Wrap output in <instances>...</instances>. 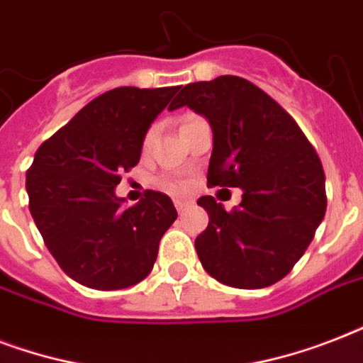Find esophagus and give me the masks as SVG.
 Returning a JSON list of instances; mask_svg holds the SVG:
<instances>
[{"label":"esophagus","mask_w":363,"mask_h":363,"mask_svg":"<svg viewBox=\"0 0 363 363\" xmlns=\"http://www.w3.org/2000/svg\"><path fill=\"white\" fill-rule=\"evenodd\" d=\"M188 201H184V199H175V207H177V211H179V213H182V211L186 209L188 207Z\"/></svg>","instance_id":"1"}]
</instances>
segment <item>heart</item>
<instances>
[{
  "label": "heart",
  "mask_w": 363,
  "mask_h": 363,
  "mask_svg": "<svg viewBox=\"0 0 363 363\" xmlns=\"http://www.w3.org/2000/svg\"><path fill=\"white\" fill-rule=\"evenodd\" d=\"M196 121H199V116L188 115L186 118H184V122H182V128L188 124H192V122ZM150 139H152V130L148 131L147 135H145V147L150 143ZM156 184H158V186L167 194H182L188 188L186 179H179V177H162V179L156 181Z\"/></svg>",
  "instance_id": "obj_1"
}]
</instances>
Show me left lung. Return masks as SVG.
Returning <instances> with one entry per match:
<instances>
[{"mask_svg":"<svg viewBox=\"0 0 363 363\" xmlns=\"http://www.w3.org/2000/svg\"><path fill=\"white\" fill-rule=\"evenodd\" d=\"M184 105L213 128L207 184L242 190L232 211L213 196L198 199L209 215L196 238L199 262L228 286H271L292 271L326 215L320 158L298 122L247 79L186 84L169 109Z\"/></svg>","mask_w":363,"mask_h":363,"instance_id":"1","label":"left lung"}]
</instances>
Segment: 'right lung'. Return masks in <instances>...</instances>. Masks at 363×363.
<instances>
[{
    "label": "right lung",
    "instance_id": "add662e5",
    "mask_svg": "<svg viewBox=\"0 0 363 363\" xmlns=\"http://www.w3.org/2000/svg\"><path fill=\"white\" fill-rule=\"evenodd\" d=\"M179 86H121L84 105L37 148L26 173L30 213L43 241L73 279L121 290L152 271L160 239L177 220L169 196L147 190L124 207L115 188L135 167L145 133Z\"/></svg>",
    "mask_w": 363,
    "mask_h": 363
}]
</instances>
